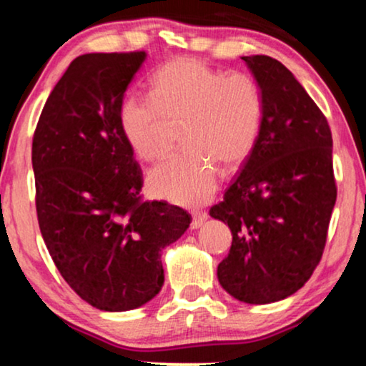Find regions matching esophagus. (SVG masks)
Wrapping results in <instances>:
<instances>
[{"instance_id": "1", "label": "esophagus", "mask_w": 366, "mask_h": 366, "mask_svg": "<svg viewBox=\"0 0 366 366\" xmlns=\"http://www.w3.org/2000/svg\"><path fill=\"white\" fill-rule=\"evenodd\" d=\"M192 228L197 229L202 227V224L208 219V213L207 212H199V209H194L192 213Z\"/></svg>"}]
</instances>
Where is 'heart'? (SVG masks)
Here are the masks:
<instances>
[{
	"label": "heart",
	"mask_w": 366,
	"mask_h": 366,
	"mask_svg": "<svg viewBox=\"0 0 366 366\" xmlns=\"http://www.w3.org/2000/svg\"><path fill=\"white\" fill-rule=\"evenodd\" d=\"M264 98L252 74H227L197 58H174L149 78V97L129 93L118 107L124 142L144 162L169 153L168 122H183L187 148L149 173L154 197L199 204L217 188V167L234 169L252 154L263 128Z\"/></svg>",
	"instance_id": "obj_1"
}]
</instances>
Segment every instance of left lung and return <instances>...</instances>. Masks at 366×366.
<instances>
[{
  "label": "left lung",
  "instance_id": "obj_1",
  "mask_svg": "<svg viewBox=\"0 0 366 366\" xmlns=\"http://www.w3.org/2000/svg\"><path fill=\"white\" fill-rule=\"evenodd\" d=\"M264 98L263 128L242 172L209 209L232 229L219 285L264 305L298 292L322 259L337 202L328 122L278 59L243 56Z\"/></svg>",
  "mask_w": 366,
  "mask_h": 366
}]
</instances>
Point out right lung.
Instances as JSON below:
<instances>
[{"label":"right lung","mask_w":366,"mask_h":366,"mask_svg":"<svg viewBox=\"0 0 366 366\" xmlns=\"http://www.w3.org/2000/svg\"><path fill=\"white\" fill-rule=\"evenodd\" d=\"M144 58V51L74 58L33 134L44 244L73 292L104 312L157 297L162 249L192 223L183 208L142 198L143 172L119 132V102Z\"/></svg>","instance_id":"add662e5"}]
</instances>
